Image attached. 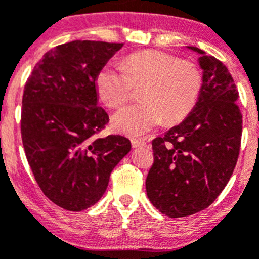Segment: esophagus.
Instances as JSON below:
<instances>
[{
	"instance_id": "obj_1",
	"label": "esophagus",
	"mask_w": 259,
	"mask_h": 259,
	"mask_svg": "<svg viewBox=\"0 0 259 259\" xmlns=\"http://www.w3.org/2000/svg\"><path fill=\"white\" fill-rule=\"evenodd\" d=\"M131 143H132V146H134V148H144V146L149 145V144L146 143V141L139 140V139H132Z\"/></svg>"
}]
</instances>
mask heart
Masks as SVG:
<instances>
[{"instance_id": "1", "label": "heart", "mask_w": 259, "mask_h": 259, "mask_svg": "<svg viewBox=\"0 0 259 259\" xmlns=\"http://www.w3.org/2000/svg\"><path fill=\"white\" fill-rule=\"evenodd\" d=\"M102 101L113 110L122 109L140 89L141 104L116 114L118 132L139 136L163 120L174 124L192 111L200 96L202 75L196 63L170 53L144 50L123 59L120 70L104 68L96 79Z\"/></svg>"}]
</instances>
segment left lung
Wrapping results in <instances>:
<instances>
[{
	"mask_svg": "<svg viewBox=\"0 0 259 259\" xmlns=\"http://www.w3.org/2000/svg\"><path fill=\"white\" fill-rule=\"evenodd\" d=\"M203 84L187 118L152 141L153 161L146 193L153 206L170 218L205 210L232 176L241 145L239 91L219 59L198 48Z\"/></svg>",
	"mask_w": 259,
	"mask_h": 259,
	"instance_id": "1",
	"label": "left lung"
}]
</instances>
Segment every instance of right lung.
<instances>
[{"mask_svg":"<svg viewBox=\"0 0 259 259\" xmlns=\"http://www.w3.org/2000/svg\"><path fill=\"white\" fill-rule=\"evenodd\" d=\"M122 42L75 40L47 52L24 85L20 130L42 193L59 207L95 205L110 174L131 150L120 135L97 137L109 115L97 105L96 79Z\"/></svg>","mask_w":259,"mask_h":259,"instance_id":"right-lung-1","label":"right lung"}]
</instances>
